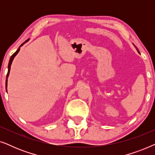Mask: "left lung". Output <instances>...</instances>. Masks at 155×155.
Here are the masks:
<instances>
[{
	"instance_id": "obj_1",
	"label": "left lung",
	"mask_w": 155,
	"mask_h": 155,
	"mask_svg": "<svg viewBox=\"0 0 155 155\" xmlns=\"http://www.w3.org/2000/svg\"><path fill=\"white\" fill-rule=\"evenodd\" d=\"M134 46H135V45H134ZM135 48H137V51H138V49H137V47H136V46H135ZM138 52H139V51H138Z\"/></svg>"
}]
</instances>
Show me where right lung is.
I'll list each match as a JSON object with an SVG mask.
<instances>
[{
  "label": "right lung",
  "instance_id": "add662e5",
  "mask_svg": "<svg viewBox=\"0 0 155 155\" xmlns=\"http://www.w3.org/2000/svg\"><path fill=\"white\" fill-rule=\"evenodd\" d=\"M28 41V39L27 40V41H25V42L26 41ZM25 44V42L23 44H21V46H22L23 44ZM20 48H19L18 50L16 51V52H15L11 56V57H10V61H9V63H8V73H7V76H6V82H5V86H6V91H7V81H8V75H9V73H10V65H11V64H12V61H13V58H14V57L16 56L17 54H18V53L19 52V51H20Z\"/></svg>",
  "mask_w": 155,
  "mask_h": 155
}]
</instances>
